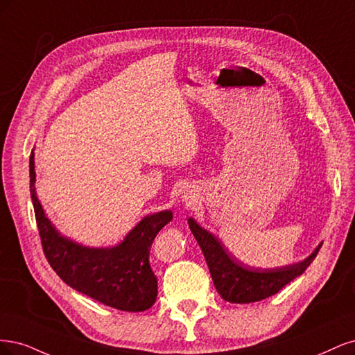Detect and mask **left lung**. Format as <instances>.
<instances>
[{
	"instance_id": "left-lung-1",
	"label": "left lung",
	"mask_w": 355,
	"mask_h": 355,
	"mask_svg": "<svg viewBox=\"0 0 355 355\" xmlns=\"http://www.w3.org/2000/svg\"><path fill=\"white\" fill-rule=\"evenodd\" d=\"M189 227L207 259L214 286L221 298L232 304L257 302L277 293L286 284L301 276L322 248L320 243L310 257L296 264L277 268H255L239 261L218 237L205 230L193 218H189Z\"/></svg>"
}]
</instances>
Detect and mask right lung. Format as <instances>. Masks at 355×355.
<instances>
[{"label": "right lung", "instance_id": "right-lung-1", "mask_svg": "<svg viewBox=\"0 0 355 355\" xmlns=\"http://www.w3.org/2000/svg\"><path fill=\"white\" fill-rule=\"evenodd\" d=\"M29 177L42 249L57 276L72 289L116 310H148L157 296V279L148 254L156 234L173 220V211L146 215L115 246L91 248L63 236L45 215L35 190L33 150Z\"/></svg>", "mask_w": 355, "mask_h": 355}]
</instances>
